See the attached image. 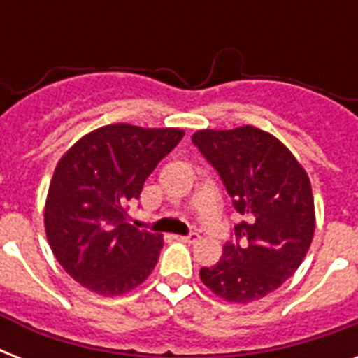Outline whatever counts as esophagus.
<instances>
[{"mask_svg": "<svg viewBox=\"0 0 358 358\" xmlns=\"http://www.w3.org/2000/svg\"><path fill=\"white\" fill-rule=\"evenodd\" d=\"M176 239L184 241V243H195V241H199V239H201V236L196 234V232H191L189 236H176Z\"/></svg>", "mask_w": 358, "mask_h": 358, "instance_id": "34e87169", "label": "esophagus"}]
</instances>
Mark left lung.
Returning <instances> with one entry per match:
<instances>
[{"instance_id": "1", "label": "left lung", "mask_w": 358, "mask_h": 358, "mask_svg": "<svg viewBox=\"0 0 358 358\" xmlns=\"http://www.w3.org/2000/svg\"><path fill=\"white\" fill-rule=\"evenodd\" d=\"M217 169L243 221L221 260L202 267L201 280L229 303L271 294L297 271L316 229L308 174L288 146L255 126L199 129L191 135Z\"/></svg>"}]
</instances>
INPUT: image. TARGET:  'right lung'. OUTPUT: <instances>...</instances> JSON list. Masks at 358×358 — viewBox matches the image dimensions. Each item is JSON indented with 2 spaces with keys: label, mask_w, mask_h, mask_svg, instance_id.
Returning a JSON list of instances; mask_svg holds the SVG:
<instances>
[{
  "label": "right lung",
  "mask_w": 358,
  "mask_h": 358,
  "mask_svg": "<svg viewBox=\"0 0 358 358\" xmlns=\"http://www.w3.org/2000/svg\"><path fill=\"white\" fill-rule=\"evenodd\" d=\"M184 134L109 124L83 135L59 159L44 229L57 262L83 288L103 297L128 294L156 267L162 234L129 224L126 206Z\"/></svg>",
  "instance_id": "obj_1"
}]
</instances>
